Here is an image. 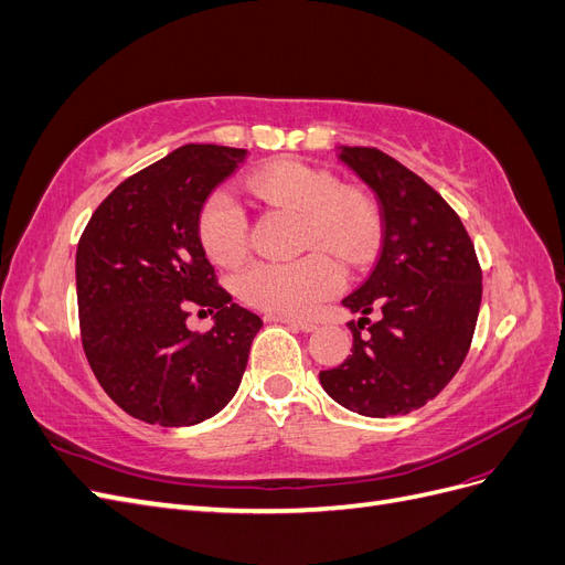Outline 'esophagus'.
<instances>
[{
	"label": "esophagus",
	"mask_w": 565,
	"mask_h": 565,
	"mask_svg": "<svg viewBox=\"0 0 565 565\" xmlns=\"http://www.w3.org/2000/svg\"><path fill=\"white\" fill-rule=\"evenodd\" d=\"M268 320L285 322V324H289V328L301 330V332H313L318 328L313 320H299V318H289V316H268Z\"/></svg>",
	"instance_id": "esophagus-1"
}]
</instances>
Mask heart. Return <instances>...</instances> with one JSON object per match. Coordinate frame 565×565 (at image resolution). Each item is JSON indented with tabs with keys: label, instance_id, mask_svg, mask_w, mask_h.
I'll list each match as a JSON object with an SVG mask.
<instances>
[{
	"label": "heart",
	"instance_id": "b5f03b06",
	"mask_svg": "<svg viewBox=\"0 0 565 565\" xmlns=\"http://www.w3.org/2000/svg\"><path fill=\"white\" fill-rule=\"evenodd\" d=\"M259 200L301 214L303 245H320L347 266H363L380 245V216L372 200L299 160L264 164L247 179ZM198 235L210 259L235 266L247 254V216L226 191H214L198 216ZM341 287L339 266L320 252L285 264H254L235 280L252 309L270 316H306Z\"/></svg>",
	"mask_w": 565,
	"mask_h": 565
}]
</instances>
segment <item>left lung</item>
<instances>
[{
    "label": "left lung",
    "mask_w": 565,
    "mask_h": 565,
    "mask_svg": "<svg viewBox=\"0 0 565 565\" xmlns=\"http://www.w3.org/2000/svg\"><path fill=\"white\" fill-rule=\"evenodd\" d=\"M339 160L377 195L384 241L370 278L341 301L363 316L349 322L351 355L322 370L320 384L358 415H407L465 363L481 309V266L455 210L415 172L377 148L341 146ZM372 310L377 323L366 318Z\"/></svg>",
    "instance_id": "obj_1"
}]
</instances>
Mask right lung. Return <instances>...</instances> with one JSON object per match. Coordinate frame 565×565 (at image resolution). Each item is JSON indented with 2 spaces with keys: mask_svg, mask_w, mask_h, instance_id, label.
I'll return each instance as SVG.
<instances>
[{
  "mask_svg": "<svg viewBox=\"0 0 565 565\" xmlns=\"http://www.w3.org/2000/svg\"><path fill=\"white\" fill-rule=\"evenodd\" d=\"M245 156L243 148L181 146L119 183L79 237L82 347L98 384L136 419L193 426L241 386L264 322L216 282L198 216ZM193 305L215 313L210 333L184 328Z\"/></svg>",
  "mask_w": 565,
  "mask_h": 565,
  "instance_id": "1",
  "label": "right lung"
}]
</instances>
